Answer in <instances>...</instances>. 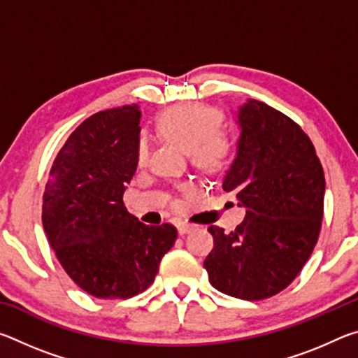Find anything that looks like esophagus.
Here are the masks:
<instances>
[{"mask_svg":"<svg viewBox=\"0 0 358 358\" xmlns=\"http://www.w3.org/2000/svg\"><path fill=\"white\" fill-rule=\"evenodd\" d=\"M177 229H178V234H180V235H185V234H187V232H191L192 226H191V224H187V222H178Z\"/></svg>","mask_w":358,"mask_h":358,"instance_id":"34e87169","label":"esophagus"}]
</instances>
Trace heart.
<instances>
[{
	"label": "heart",
	"mask_w": 358,
	"mask_h": 358,
	"mask_svg": "<svg viewBox=\"0 0 358 358\" xmlns=\"http://www.w3.org/2000/svg\"><path fill=\"white\" fill-rule=\"evenodd\" d=\"M221 113L202 104L177 106L161 115L159 128L169 141L191 155V161L205 171H217L226 164L232 151V142L220 131ZM150 156L147 136L137 143V162L145 166Z\"/></svg>",
	"instance_id": "1"
}]
</instances>
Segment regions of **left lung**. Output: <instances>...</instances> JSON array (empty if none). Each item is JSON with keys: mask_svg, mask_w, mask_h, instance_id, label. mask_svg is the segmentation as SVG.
<instances>
[{"mask_svg": "<svg viewBox=\"0 0 358 358\" xmlns=\"http://www.w3.org/2000/svg\"><path fill=\"white\" fill-rule=\"evenodd\" d=\"M237 156L222 189L245 221L232 232L210 226L215 246L203 262L210 284L241 300L286 289L310 259L324 216L325 177L314 145L294 120L256 99L238 108Z\"/></svg>", "mask_w": 358, "mask_h": 358, "instance_id": "left-lung-1", "label": "left lung"}]
</instances>
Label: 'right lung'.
<instances>
[{"label":"right lung","instance_id":"add662e5","mask_svg":"<svg viewBox=\"0 0 358 358\" xmlns=\"http://www.w3.org/2000/svg\"><path fill=\"white\" fill-rule=\"evenodd\" d=\"M137 104L92 115L72 132L50 169L42 202L47 240L66 273L96 299L147 290L177 240L172 224L147 226L124 207L137 169Z\"/></svg>","mask_w":358,"mask_h":358}]
</instances>
